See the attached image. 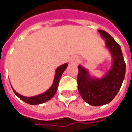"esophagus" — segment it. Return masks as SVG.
Segmentation results:
<instances>
[{
	"instance_id": "obj_1",
	"label": "esophagus",
	"mask_w": 132,
	"mask_h": 132,
	"mask_svg": "<svg viewBox=\"0 0 132 132\" xmlns=\"http://www.w3.org/2000/svg\"><path fill=\"white\" fill-rule=\"evenodd\" d=\"M70 63L72 64H75V65H77V63H78V57L76 56H74L72 57V58L70 59Z\"/></svg>"
}]
</instances>
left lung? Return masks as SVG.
Masks as SVG:
<instances>
[{
  "mask_svg": "<svg viewBox=\"0 0 132 132\" xmlns=\"http://www.w3.org/2000/svg\"><path fill=\"white\" fill-rule=\"evenodd\" d=\"M98 32L105 40L106 46L111 53L112 64L103 77H92L89 71L78 66L77 89L82 98L93 106L110 103L120 89L126 74V63L120 46L104 30Z\"/></svg>",
  "mask_w": 132,
  "mask_h": 132,
  "instance_id": "1",
  "label": "left lung"
}]
</instances>
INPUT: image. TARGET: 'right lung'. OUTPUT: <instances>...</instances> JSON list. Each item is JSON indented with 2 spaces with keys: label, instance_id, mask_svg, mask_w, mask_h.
<instances>
[{
  "label": "right lung",
  "instance_id": "obj_1",
  "mask_svg": "<svg viewBox=\"0 0 132 132\" xmlns=\"http://www.w3.org/2000/svg\"><path fill=\"white\" fill-rule=\"evenodd\" d=\"M67 66H68V63H65V64H63L61 66H58L56 69L55 79H54L52 85L51 86V87L47 91H46L45 92H43L40 95L33 96V97H25V96H23V95H20V94H18L12 87V89H13V92H14V94L20 98V100H22L23 101L26 102V103L30 104V105H38V104H40V103H43L50 100L51 98H52L53 96L55 95V93H56V92L57 90V87H58V84H59L60 77L62 76V74L66 70Z\"/></svg>",
  "mask_w": 132,
  "mask_h": 132
}]
</instances>
